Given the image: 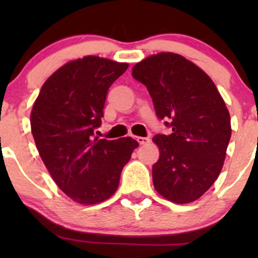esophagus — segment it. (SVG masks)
I'll return each mask as SVG.
<instances>
[{"label":"esophagus","instance_id":"34e87169","mask_svg":"<svg viewBox=\"0 0 258 258\" xmlns=\"http://www.w3.org/2000/svg\"><path fill=\"white\" fill-rule=\"evenodd\" d=\"M135 139L138 142L139 144H141V146H142V144L149 143V141H150V139L147 138V137H135Z\"/></svg>","mask_w":258,"mask_h":258}]
</instances>
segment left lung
<instances>
[{"label": "left lung", "mask_w": 258, "mask_h": 258, "mask_svg": "<svg viewBox=\"0 0 258 258\" xmlns=\"http://www.w3.org/2000/svg\"><path fill=\"white\" fill-rule=\"evenodd\" d=\"M155 114L172 130L156 135L160 158L153 165L156 191L176 204L199 199L217 179L232 128L226 103L210 76L176 53L150 55L133 67Z\"/></svg>", "instance_id": "obj_1"}]
</instances>
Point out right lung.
I'll return each mask as SVG.
<instances>
[{"label": "right lung", "mask_w": 258, "mask_h": 258, "mask_svg": "<svg viewBox=\"0 0 258 258\" xmlns=\"http://www.w3.org/2000/svg\"><path fill=\"white\" fill-rule=\"evenodd\" d=\"M128 68L87 55L67 63L44 82L32 106L31 132L43 164L57 185L82 205L111 197L138 142L99 139L109 87Z\"/></svg>", "instance_id": "obj_1"}]
</instances>
